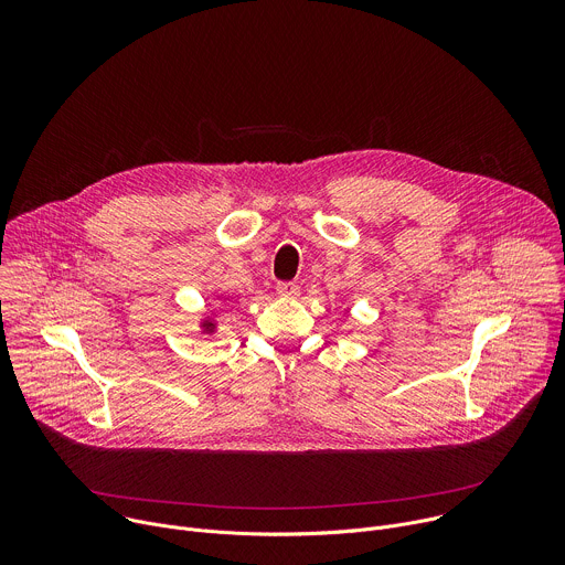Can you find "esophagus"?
Segmentation results:
<instances>
[{
    "mask_svg": "<svg viewBox=\"0 0 565 565\" xmlns=\"http://www.w3.org/2000/svg\"><path fill=\"white\" fill-rule=\"evenodd\" d=\"M277 295H281L286 299H292V297L299 295V286L292 284V281H279L277 284Z\"/></svg>",
    "mask_w": 565,
    "mask_h": 565,
    "instance_id": "1",
    "label": "esophagus"
}]
</instances>
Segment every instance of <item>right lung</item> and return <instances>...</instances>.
Here are the masks:
<instances>
[{"mask_svg":"<svg viewBox=\"0 0 565 565\" xmlns=\"http://www.w3.org/2000/svg\"><path fill=\"white\" fill-rule=\"evenodd\" d=\"M214 331H216V321H214V315L210 312L205 319H201V333L212 335Z\"/></svg>","mask_w":565,"mask_h":565,"instance_id":"add662e5","label":"right lung"}]
</instances>
